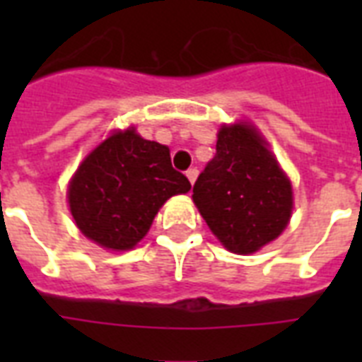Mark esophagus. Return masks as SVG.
I'll list each match as a JSON object with an SVG mask.
<instances>
[{"mask_svg": "<svg viewBox=\"0 0 362 362\" xmlns=\"http://www.w3.org/2000/svg\"><path fill=\"white\" fill-rule=\"evenodd\" d=\"M197 175H199V170L193 167V169H187L186 170V176H187V180L192 182V184H195V180H197Z\"/></svg>", "mask_w": 362, "mask_h": 362, "instance_id": "obj_1", "label": "esophagus"}]
</instances>
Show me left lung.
Listing matches in <instances>:
<instances>
[{
  "label": "left lung",
  "instance_id": "8db88e82",
  "mask_svg": "<svg viewBox=\"0 0 362 362\" xmlns=\"http://www.w3.org/2000/svg\"><path fill=\"white\" fill-rule=\"evenodd\" d=\"M193 203L223 246L253 253L291 218V182L252 125H223L216 156L193 186Z\"/></svg>",
  "mask_w": 362,
  "mask_h": 362
}]
</instances>
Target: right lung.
I'll return each mask as SVG.
<instances>
[{"mask_svg":"<svg viewBox=\"0 0 362 362\" xmlns=\"http://www.w3.org/2000/svg\"><path fill=\"white\" fill-rule=\"evenodd\" d=\"M192 184L173 169L169 148L135 129L118 131L88 156L69 184L76 227L109 250H131L173 195Z\"/></svg>","mask_w":362,"mask_h":362,"instance_id":"add662e5","label":"right lung"}]
</instances>
